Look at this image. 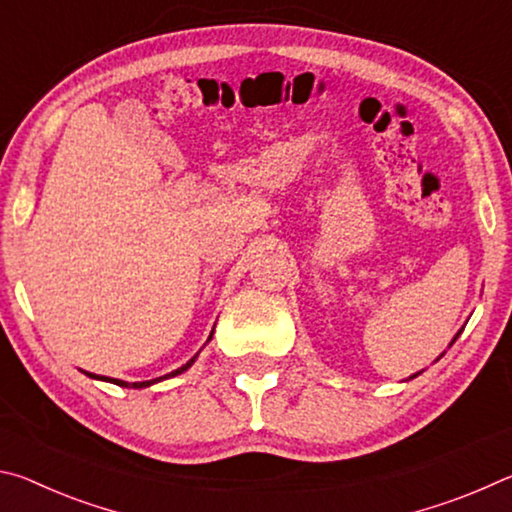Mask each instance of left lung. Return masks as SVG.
<instances>
[{
    "label": "left lung",
    "instance_id": "8db88e82",
    "mask_svg": "<svg viewBox=\"0 0 512 512\" xmlns=\"http://www.w3.org/2000/svg\"><path fill=\"white\" fill-rule=\"evenodd\" d=\"M454 341H456V339H454Z\"/></svg>",
    "mask_w": 512,
    "mask_h": 512
}]
</instances>
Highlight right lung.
Segmentation results:
<instances>
[{
	"mask_svg": "<svg viewBox=\"0 0 512 512\" xmlns=\"http://www.w3.org/2000/svg\"><path fill=\"white\" fill-rule=\"evenodd\" d=\"M214 332V329H212ZM210 339H212V334H210ZM207 339V341H210ZM198 357V354H196ZM196 357H192L189 359L183 368H178V370H173V372H169V375H164V377H158V379H149V381H121V379H108V377H99V375H92V372H85V375L88 377H92V379H103V381H112V384H117V386H124V388H146V386H151V384H158V381H162V379H169V377H176V375H180V372H185L187 368H192V363L196 361Z\"/></svg>",
	"mask_w": 512,
	"mask_h": 512,
	"instance_id": "obj_1",
	"label": "right lung"
}]
</instances>
